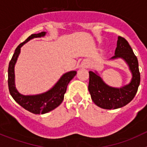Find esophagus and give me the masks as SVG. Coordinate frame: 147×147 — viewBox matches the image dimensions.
<instances>
[{
  "label": "esophagus",
  "instance_id": "esophagus-1",
  "mask_svg": "<svg viewBox=\"0 0 147 147\" xmlns=\"http://www.w3.org/2000/svg\"><path fill=\"white\" fill-rule=\"evenodd\" d=\"M90 65V63L88 60H83L81 63L82 67H88Z\"/></svg>",
  "mask_w": 147,
  "mask_h": 147
}]
</instances>
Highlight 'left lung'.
<instances>
[{
    "label": "left lung",
    "instance_id": "1",
    "mask_svg": "<svg viewBox=\"0 0 147 147\" xmlns=\"http://www.w3.org/2000/svg\"><path fill=\"white\" fill-rule=\"evenodd\" d=\"M123 59L132 74V79L127 85L121 88L109 86L96 71H89L88 90L92 101L101 108L115 110L125 106L133 99L140 85L141 76L138 59L128 42L121 37H118L115 55L110 59Z\"/></svg>",
    "mask_w": 147,
    "mask_h": 147
}]
</instances>
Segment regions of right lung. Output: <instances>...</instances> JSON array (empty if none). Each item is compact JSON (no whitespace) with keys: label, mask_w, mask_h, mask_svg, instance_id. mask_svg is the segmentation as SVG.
<instances>
[{"label":"right lung","mask_w":147,"mask_h":147,"mask_svg":"<svg viewBox=\"0 0 147 147\" xmlns=\"http://www.w3.org/2000/svg\"><path fill=\"white\" fill-rule=\"evenodd\" d=\"M45 34V32L34 34L18 45L15 49L8 68V85L10 94L17 103L34 114L47 113L59 106L64 99V95L68 83L76 74V71L65 73L52 88L45 93L36 95H23L19 93L15 87V66L20 53V49L29 40L37 37H43Z\"/></svg>","instance_id":"obj_1"}]
</instances>
